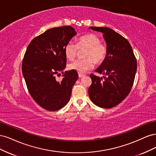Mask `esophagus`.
Returning <instances> with one entry per match:
<instances>
[{"label": "esophagus", "instance_id": "obj_1", "mask_svg": "<svg viewBox=\"0 0 156 156\" xmlns=\"http://www.w3.org/2000/svg\"><path fill=\"white\" fill-rule=\"evenodd\" d=\"M84 76V73H79V77L81 78L82 77Z\"/></svg>", "mask_w": 156, "mask_h": 156}]
</instances>
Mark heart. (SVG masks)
Here are the masks:
<instances>
[{"label":"heart","instance_id":"obj_1","mask_svg":"<svg viewBox=\"0 0 156 156\" xmlns=\"http://www.w3.org/2000/svg\"><path fill=\"white\" fill-rule=\"evenodd\" d=\"M79 49L86 50L84 53V59H78L69 64L71 70L77 71L79 73L94 68V64L103 62L107 55V47L101 42V40L94 34H88L80 37L77 43L69 41L65 47V55L69 60H73L77 55Z\"/></svg>","mask_w":156,"mask_h":156}]
</instances>
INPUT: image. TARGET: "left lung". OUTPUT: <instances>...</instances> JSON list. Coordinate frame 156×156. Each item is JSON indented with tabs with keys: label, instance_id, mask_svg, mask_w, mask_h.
<instances>
[{
	"label": "left lung",
	"instance_id": "left-lung-1",
	"mask_svg": "<svg viewBox=\"0 0 156 156\" xmlns=\"http://www.w3.org/2000/svg\"><path fill=\"white\" fill-rule=\"evenodd\" d=\"M100 32L105 40L107 55L95 71L107 77L90 74L92 84L88 88L91 101L98 107L112 108L128 95L136 72V60L129 41L119 33L107 27H90Z\"/></svg>",
	"mask_w": 156,
	"mask_h": 156
}]
</instances>
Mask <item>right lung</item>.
<instances>
[{"instance_id": "obj_1", "label": "right lung", "mask_w": 156, "mask_h": 156, "mask_svg": "<svg viewBox=\"0 0 156 156\" xmlns=\"http://www.w3.org/2000/svg\"><path fill=\"white\" fill-rule=\"evenodd\" d=\"M76 31L70 26L53 28L33 39L26 50L22 73L30 96L45 109L55 111L68 103L78 79L76 71L63 72L66 65L64 49ZM62 72L57 81L55 75Z\"/></svg>"}]
</instances>
